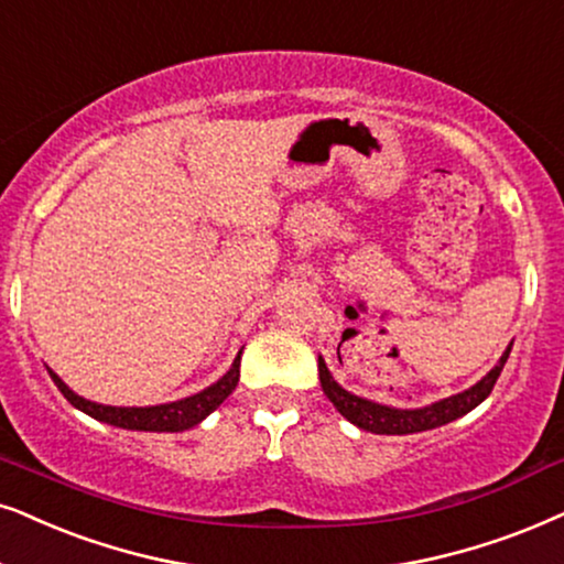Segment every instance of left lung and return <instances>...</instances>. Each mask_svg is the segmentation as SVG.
Wrapping results in <instances>:
<instances>
[{
    "mask_svg": "<svg viewBox=\"0 0 564 564\" xmlns=\"http://www.w3.org/2000/svg\"><path fill=\"white\" fill-rule=\"evenodd\" d=\"M510 349H513V341H510L506 352H502L500 360L492 370L487 372L479 383H474L471 389L453 393L448 399L435 401V404L427 406H416V409H399V406H389V404H378V401L362 399L357 393L341 389L336 383L332 370L326 368L324 357L318 355V378H321V389L328 397V401L336 406L345 420L352 422L365 433H376V435H412V433H425V430H435L441 425H448V422L458 420V416L469 414L474 406H479L489 393H492L497 378H500L502 368H506Z\"/></svg>",
    "mask_w": 564,
    "mask_h": 564,
    "instance_id": "1",
    "label": "left lung"
}]
</instances>
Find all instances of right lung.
I'll return each instance as SVG.
<instances>
[{
    "mask_svg": "<svg viewBox=\"0 0 564 564\" xmlns=\"http://www.w3.org/2000/svg\"><path fill=\"white\" fill-rule=\"evenodd\" d=\"M240 355H243V349L236 355L230 370L219 380H215V383L207 386L204 391L192 393V397L178 399V401H167V404H155V406L98 404V401H90L72 391L51 368L46 370L51 380L56 383V389L64 393V399H67L72 406H77L79 412L93 416V420L106 422V425H113V427H123V430H139V433H184V430L196 427L202 420H207V416L215 412V409L223 404L232 391H236L238 378H240Z\"/></svg>",
    "mask_w": 564,
    "mask_h": 564,
    "instance_id": "1",
    "label": "right lung"
}]
</instances>
